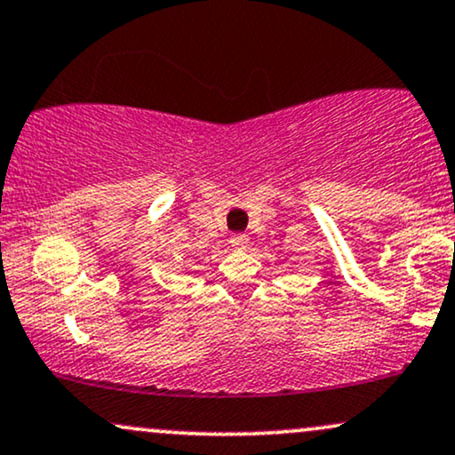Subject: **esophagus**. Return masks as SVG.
<instances>
[{
	"instance_id": "obj_1",
	"label": "esophagus",
	"mask_w": 455,
	"mask_h": 455,
	"mask_svg": "<svg viewBox=\"0 0 455 455\" xmlns=\"http://www.w3.org/2000/svg\"><path fill=\"white\" fill-rule=\"evenodd\" d=\"M248 235H243V233H237V235H233L231 237V245L233 248H237V250H243V248H248Z\"/></svg>"
}]
</instances>
